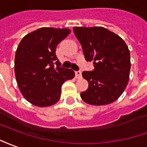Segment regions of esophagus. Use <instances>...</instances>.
Listing matches in <instances>:
<instances>
[{
    "mask_svg": "<svg viewBox=\"0 0 147 147\" xmlns=\"http://www.w3.org/2000/svg\"><path fill=\"white\" fill-rule=\"evenodd\" d=\"M75 77H76V78H78V79L81 78V71H76V72H75Z\"/></svg>",
    "mask_w": 147,
    "mask_h": 147,
    "instance_id": "34e87169",
    "label": "esophagus"
}]
</instances>
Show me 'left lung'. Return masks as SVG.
<instances>
[{"label": "left lung", "mask_w": 147, "mask_h": 147, "mask_svg": "<svg viewBox=\"0 0 147 147\" xmlns=\"http://www.w3.org/2000/svg\"><path fill=\"white\" fill-rule=\"evenodd\" d=\"M73 30L85 59L92 62L95 67L93 71L82 73L88 88L81 93V98L93 106L112 103L121 96L129 80L128 46L117 34L102 26H74Z\"/></svg>", "instance_id": "8db88e82"}]
</instances>
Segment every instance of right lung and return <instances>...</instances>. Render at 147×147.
I'll return each mask as SVG.
<instances>
[{
  "label": "right lung",
  "instance_id": "add662e5",
  "mask_svg": "<svg viewBox=\"0 0 147 147\" xmlns=\"http://www.w3.org/2000/svg\"><path fill=\"white\" fill-rule=\"evenodd\" d=\"M70 31L41 27L26 34L19 43L15 56V74L22 95L31 104L39 107L55 104L60 98L63 83L74 78V70L59 66L55 55L59 43Z\"/></svg>",
  "mask_w": 147,
  "mask_h": 147
}]
</instances>
